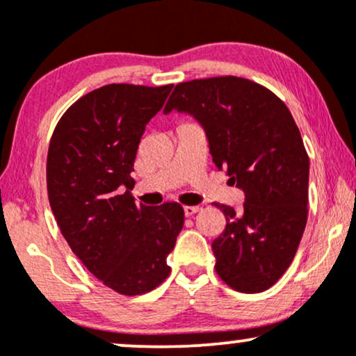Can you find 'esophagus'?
<instances>
[{
	"label": "esophagus",
	"mask_w": 356,
	"mask_h": 356,
	"mask_svg": "<svg viewBox=\"0 0 356 356\" xmlns=\"http://www.w3.org/2000/svg\"><path fill=\"white\" fill-rule=\"evenodd\" d=\"M199 211H201V207L199 206H184V214H186L187 218L192 214H195V212H199Z\"/></svg>",
	"instance_id": "esophagus-1"
}]
</instances>
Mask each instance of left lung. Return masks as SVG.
I'll return each mask as SVG.
<instances>
[{"label": "left lung", "mask_w": 356, "mask_h": 356, "mask_svg": "<svg viewBox=\"0 0 356 356\" xmlns=\"http://www.w3.org/2000/svg\"><path fill=\"white\" fill-rule=\"evenodd\" d=\"M175 108L206 130L212 162L244 191L243 209L216 204L226 229L212 241L216 273L239 293L266 291L284 275L308 219L309 159L291 112L271 90L241 76L175 85Z\"/></svg>", "instance_id": "left-lung-1"}]
</instances>
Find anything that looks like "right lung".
<instances>
[{"mask_svg":"<svg viewBox=\"0 0 356 356\" xmlns=\"http://www.w3.org/2000/svg\"><path fill=\"white\" fill-rule=\"evenodd\" d=\"M170 90L130 83L93 90L61 115L48 147V201L61 234L118 295H144L164 283L184 226L181 204L137 206L130 194L138 142Z\"/></svg>","mask_w":356,"mask_h":356,"instance_id":"right-lung-1","label":"right lung"}]
</instances>
